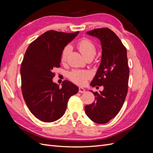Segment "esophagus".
<instances>
[{
	"label": "esophagus",
	"mask_w": 153,
	"mask_h": 153,
	"mask_svg": "<svg viewBox=\"0 0 153 153\" xmlns=\"http://www.w3.org/2000/svg\"><path fill=\"white\" fill-rule=\"evenodd\" d=\"M79 91V92H80V93H84V92H85V90L83 87H79V91Z\"/></svg>",
	"instance_id": "34e87169"
}]
</instances>
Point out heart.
Listing matches in <instances>:
<instances>
[{
  "mask_svg": "<svg viewBox=\"0 0 153 153\" xmlns=\"http://www.w3.org/2000/svg\"><path fill=\"white\" fill-rule=\"evenodd\" d=\"M77 47L80 53L85 58L92 56L94 57L96 52V47L92 41L87 38L80 40L77 45ZM71 51V46L67 45L62 50L61 54V62H65L67 60L68 54ZM69 78L75 84L84 85L87 80L91 77V74L87 70H73L68 74Z\"/></svg>",
  "mask_w": 153,
  "mask_h": 153,
  "instance_id": "heart-1",
  "label": "heart"
}]
</instances>
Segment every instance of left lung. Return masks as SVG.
<instances>
[{
    "mask_svg": "<svg viewBox=\"0 0 153 153\" xmlns=\"http://www.w3.org/2000/svg\"><path fill=\"white\" fill-rule=\"evenodd\" d=\"M87 34L98 38L102 48L100 65L91 85H103L104 89L93 92L96 101L85 106V112L93 122L105 124L117 115L127 95L129 74L127 51L118 36L108 28L95 29Z\"/></svg>",
    "mask_w": 153,
    "mask_h": 153,
    "instance_id": "1",
    "label": "left lung"
}]
</instances>
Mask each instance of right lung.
<instances>
[{"instance_id": "add662e5", "label": "right lung", "mask_w": 153, "mask_h": 153, "mask_svg": "<svg viewBox=\"0 0 153 153\" xmlns=\"http://www.w3.org/2000/svg\"><path fill=\"white\" fill-rule=\"evenodd\" d=\"M79 32L66 33L48 30L29 45L21 64L22 92L30 112L40 121H57L65 113L68 101L78 87L68 80L62 87L52 79L61 66L63 49Z\"/></svg>"}]
</instances>
